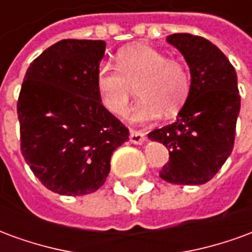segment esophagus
<instances>
[{"label": "esophagus", "instance_id": "1", "mask_svg": "<svg viewBox=\"0 0 252 252\" xmlns=\"http://www.w3.org/2000/svg\"><path fill=\"white\" fill-rule=\"evenodd\" d=\"M129 140L133 144H143L146 140V133L143 131H136V129H131L129 132Z\"/></svg>", "mask_w": 252, "mask_h": 252}]
</instances>
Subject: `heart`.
<instances>
[{
	"label": "heart",
	"instance_id": "obj_1",
	"mask_svg": "<svg viewBox=\"0 0 252 252\" xmlns=\"http://www.w3.org/2000/svg\"><path fill=\"white\" fill-rule=\"evenodd\" d=\"M142 99L132 120L147 123L159 119L163 110L173 115L185 104L190 90L189 71L184 63L147 44L123 48L117 68L104 63L98 67L95 86L101 105L115 116H126L135 88Z\"/></svg>",
	"mask_w": 252,
	"mask_h": 252
}]
</instances>
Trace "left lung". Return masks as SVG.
<instances>
[{
	"label": "left lung",
	"instance_id": "8db88e82",
	"mask_svg": "<svg viewBox=\"0 0 252 252\" xmlns=\"http://www.w3.org/2000/svg\"><path fill=\"white\" fill-rule=\"evenodd\" d=\"M170 44L190 68L189 95L173 124L148 133L169 148L160 178L177 185L211 181L231 155L240 110L236 71L215 44L201 36L174 33Z\"/></svg>",
	"mask_w": 252,
	"mask_h": 252
}]
</instances>
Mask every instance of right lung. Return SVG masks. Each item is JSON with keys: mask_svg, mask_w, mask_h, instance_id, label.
I'll use <instances>...</instances> for the list:
<instances>
[{"mask_svg": "<svg viewBox=\"0 0 252 252\" xmlns=\"http://www.w3.org/2000/svg\"><path fill=\"white\" fill-rule=\"evenodd\" d=\"M105 41L64 39L27 70L19 101L21 154L47 189L90 194L104 185L110 157L129 131L101 105L95 75Z\"/></svg>", "mask_w": 252, "mask_h": 252, "instance_id": "1", "label": "right lung"}]
</instances>
